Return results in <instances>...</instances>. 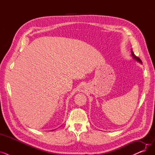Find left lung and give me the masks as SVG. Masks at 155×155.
Returning <instances> with one entry per match:
<instances>
[{
  "mask_svg": "<svg viewBox=\"0 0 155 155\" xmlns=\"http://www.w3.org/2000/svg\"><path fill=\"white\" fill-rule=\"evenodd\" d=\"M131 56H132V57L133 58V59H134L136 61H138L139 63H142V62H141V60L139 58H137V57L134 54V52L133 51V50L131 49Z\"/></svg>",
  "mask_w": 155,
  "mask_h": 155,
  "instance_id": "8db88e82",
  "label": "left lung"
}]
</instances>
